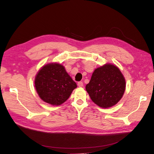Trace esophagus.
Wrapping results in <instances>:
<instances>
[{
    "label": "esophagus",
    "mask_w": 154,
    "mask_h": 154,
    "mask_svg": "<svg viewBox=\"0 0 154 154\" xmlns=\"http://www.w3.org/2000/svg\"><path fill=\"white\" fill-rule=\"evenodd\" d=\"M83 82H79L78 83V87H83Z\"/></svg>",
    "instance_id": "esophagus-1"
}]
</instances>
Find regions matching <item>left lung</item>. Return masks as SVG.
<instances>
[{
    "instance_id": "8db88e82",
    "label": "left lung",
    "mask_w": 154,
    "mask_h": 154,
    "mask_svg": "<svg viewBox=\"0 0 154 154\" xmlns=\"http://www.w3.org/2000/svg\"><path fill=\"white\" fill-rule=\"evenodd\" d=\"M125 87V79L119 68L107 63L94 70L85 88L95 104L106 109L118 103Z\"/></svg>"
}]
</instances>
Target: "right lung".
<instances>
[{
  "label": "right lung",
  "mask_w": 154,
  "mask_h": 154,
  "mask_svg": "<svg viewBox=\"0 0 154 154\" xmlns=\"http://www.w3.org/2000/svg\"><path fill=\"white\" fill-rule=\"evenodd\" d=\"M36 91L40 98L50 105H62L77 87L60 63H51L42 67L35 79Z\"/></svg>",
  "instance_id": "1"
}]
</instances>
